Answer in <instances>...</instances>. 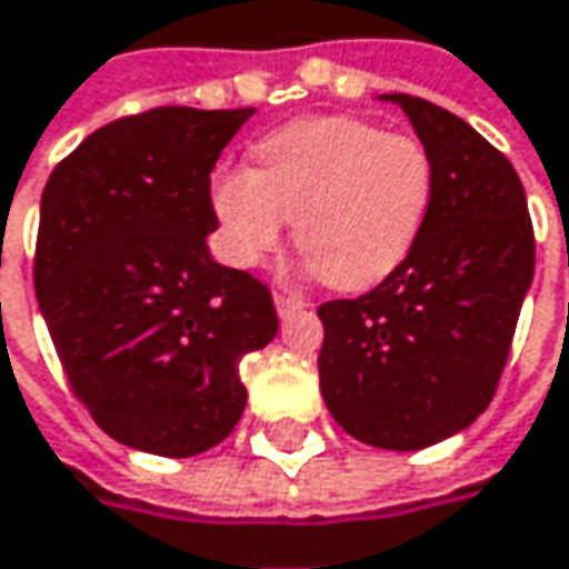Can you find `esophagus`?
Wrapping results in <instances>:
<instances>
[{
    "instance_id": "obj_1",
    "label": "esophagus",
    "mask_w": 569,
    "mask_h": 569,
    "mask_svg": "<svg viewBox=\"0 0 569 569\" xmlns=\"http://www.w3.org/2000/svg\"><path fill=\"white\" fill-rule=\"evenodd\" d=\"M273 302H277V312H280V318H289L292 312H299V309H306V306H309L306 299L289 296V292H277V296H273Z\"/></svg>"
}]
</instances>
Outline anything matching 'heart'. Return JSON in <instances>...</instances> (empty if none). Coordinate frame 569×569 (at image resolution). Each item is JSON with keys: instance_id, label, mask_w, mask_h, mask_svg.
<instances>
[{"instance_id": "b5f03b06", "label": "heart", "mask_w": 569, "mask_h": 569, "mask_svg": "<svg viewBox=\"0 0 569 569\" xmlns=\"http://www.w3.org/2000/svg\"><path fill=\"white\" fill-rule=\"evenodd\" d=\"M431 199L435 163L418 138L345 116L286 124L260 141L257 170L234 167L212 183L234 263H260L292 221L296 248L335 289L389 277L416 248Z\"/></svg>"}]
</instances>
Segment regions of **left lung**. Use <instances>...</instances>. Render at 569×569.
Returning a JSON list of instances; mask_svg holds the SVG:
<instances>
[{"label": "left lung", "mask_w": 569, "mask_h": 569, "mask_svg": "<svg viewBox=\"0 0 569 569\" xmlns=\"http://www.w3.org/2000/svg\"><path fill=\"white\" fill-rule=\"evenodd\" d=\"M435 163V199L409 257L357 299L318 306L328 412L363 445L421 451L483 416L535 277L516 167L448 109L389 92Z\"/></svg>", "instance_id": "obj_1"}]
</instances>
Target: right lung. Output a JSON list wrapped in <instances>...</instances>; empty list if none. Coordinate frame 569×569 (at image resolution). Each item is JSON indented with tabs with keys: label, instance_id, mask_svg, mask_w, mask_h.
I'll return each instance as SVG.
<instances>
[{
	"label": "right lung",
	"instance_id": "1",
	"mask_svg": "<svg viewBox=\"0 0 569 569\" xmlns=\"http://www.w3.org/2000/svg\"><path fill=\"white\" fill-rule=\"evenodd\" d=\"M253 109L160 106L92 131L41 196L34 292L70 389L134 451L192 457L244 412L270 289L212 260V170Z\"/></svg>",
	"mask_w": 569,
	"mask_h": 569
}]
</instances>
